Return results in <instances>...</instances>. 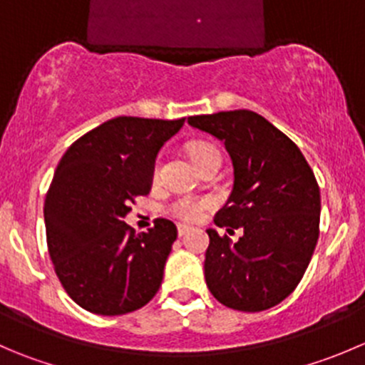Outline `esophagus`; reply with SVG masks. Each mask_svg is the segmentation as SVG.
Returning a JSON list of instances; mask_svg holds the SVG:
<instances>
[{"instance_id": "1", "label": "esophagus", "mask_w": 365, "mask_h": 365, "mask_svg": "<svg viewBox=\"0 0 365 365\" xmlns=\"http://www.w3.org/2000/svg\"><path fill=\"white\" fill-rule=\"evenodd\" d=\"M187 232H189V226H185V225H178V235H180V237L185 235Z\"/></svg>"}]
</instances>
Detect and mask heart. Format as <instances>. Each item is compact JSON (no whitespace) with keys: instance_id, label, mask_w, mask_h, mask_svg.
Instances as JSON below:
<instances>
[{"instance_id":"b5f03b06","label":"heart","mask_w":365,"mask_h":365,"mask_svg":"<svg viewBox=\"0 0 365 365\" xmlns=\"http://www.w3.org/2000/svg\"><path fill=\"white\" fill-rule=\"evenodd\" d=\"M189 155L194 160V164L200 165L201 162H205L207 158L214 157V155H219V151L208 143H192L189 146ZM158 176H160V157L155 158L153 168H151V180L155 182V180H158ZM210 207H212V200L207 196H182V197H176L175 201H171L168 210L169 214L182 219V221L194 222L197 221V219L203 217V214Z\"/></svg>"}]
</instances>
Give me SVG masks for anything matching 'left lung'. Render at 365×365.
Listing matches in <instances>:
<instances>
[{
    "label": "left lung",
    "instance_id": "8db88e82",
    "mask_svg": "<svg viewBox=\"0 0 365 365\" xmlns=\"http://www.w3.org/2000/svg\"><path fill=\"white\" fill-rule=\"evenodd\" d=\"M189 125L222 140L233 164V190L215 214L219 228L244 230L235 244L207 230L205 280L219 303L260 312L302 282L319 239L321 194L299 148L251 110L192 115Z\"/></svg>",
    "mask_w": 365,
    "mask_h": 365
}]
</instances>
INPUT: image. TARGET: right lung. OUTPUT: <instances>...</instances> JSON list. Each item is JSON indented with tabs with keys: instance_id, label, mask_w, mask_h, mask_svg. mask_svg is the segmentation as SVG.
I'll return each instance as SVG.
<instances>
[{
	"instance_id": "1",
	"label": "right lung",
	"mask_w": 365,
	"mask_h": 365,
	"mask_svg": "<svg viewBox=\"0 0 365 365\" xmlns=\"http://www.w3.org/2000/svg\"><path fill=\"white\" fill-rule=\"evenodd\" d=\"M121 115L74 140L56 165L44 201L46 240L69 298L100 316H121L150 303L178 230L157 217L135 233L123 221L151 189L158 150L183 126Z\"/></svg>"
}]
</instances>
